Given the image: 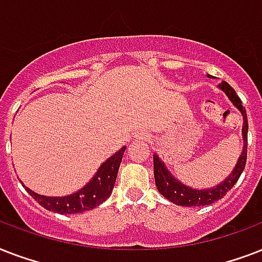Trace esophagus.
Listing matches in <instances>:
<instances>
[{
	"label": "esophagus",
	"instance_id": "34e87169",
	"mask_svg": "<svg viewBox=\"0 0 262 262\" xmlns=\"http://www.w3.org/2000/svg\"><path fill=\"white\" fill-rule=\"evenodd\" d=\"M140 137H141V139H145V135H143V133H140Z\"/></svg>",
	"mask_w": 262,
	"mask_h": 262
}]
</instances>
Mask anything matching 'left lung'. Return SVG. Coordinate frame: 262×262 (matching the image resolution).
<instances>
[{"instance_id": "1", "label": "left lung", "mask_w": 262, "mask_h": 262, "mask_svg": "<svg viewBox=\"0 0 262 262\" xmlns=\"http://www.w3.org/2000/svg\"><path fill=\"white\" fill-rule=\"evenodd\" d=\"M208 77H211V76L208 75ZM217 87L223 91L224 94L227 95L232 104L241 111V114L244 117V127H242L244 149H242V154H241L239 159L236 162L235 167H234L231 174L228 175L223 182H220L217 186L211 187V189H203V190L201 189L200 190L199 189H193V187L186 186L182 182H179L178 179L174 178L171 172L168 171L163 162L159 159V156L154 155V175H155V183L158 190L160 191V194L164 195L171 203L177 204V205H181V207H201V205H209V204L215 203L217 200L223 199L226 193L230 189H232V186L235 185L236 181L239 179L241 174L244 171L245 164H246L249 129L246 110L242 106L239 96L236 95V92L230 84L226 83V81H222Z\"/></svg>"}]
</instances>
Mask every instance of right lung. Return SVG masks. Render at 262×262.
Wrapping results in <instances>:
<instances>
[{"label":"right lung","mask_w":262,"mask_h":262,"mask_svg":"<svg viewBox=\"0 0 262 262\" xmlns=\"http://www.w3.org/2000/svg\"><path fill=\"white\" fill-rule=\"evenodd\" d=\"M125 149L126 147H122L117 154L108 158L99 167L94 178L76 193L63 195V197H47V195L34 193L28 187H26L27 191L32 195L35 201H38L43 208H46L47 211L57 212L61 215L91 211L110 197L111 191L114 189L115 179H117L119 164H121Z\"/></svg>","instance_id":"add662e5"}]
</instances>
